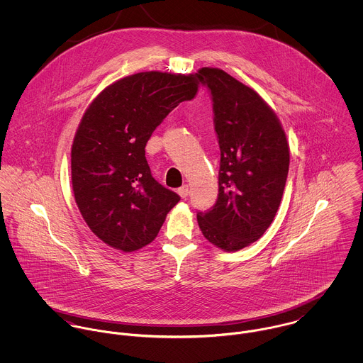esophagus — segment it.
Listing matches in <instances>:
<instances>
[{
	"mask_svg": "<svg viewBox=\"0 0 363 363\" xmlns=\"http://www.w3.org/2000/svg\"><path fill=\"white\" fill-rule=\"evenodd\" d=\"M177 193H179V196H180L182 199H186V197L189 196V186H187V184L182 186L180 189H177Z\"/></svg>",
	"mask_w": 363,
	"mask_h": 363,
	"instance_id": "34e87169",
	"label": "esophagus"
}]
</instances>
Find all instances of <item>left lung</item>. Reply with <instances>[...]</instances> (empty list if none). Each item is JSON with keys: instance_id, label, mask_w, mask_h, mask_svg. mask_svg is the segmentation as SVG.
Returning <instances> with one entry per match:
<instances>
[{"instance_id": "obj_1", "label": "left lung", "mask_w": 363, "mask_h": 363, "mask_svg": "<svg viewBox=\"0 0 363 363\" xmlns=\"http://www.w3.org/2000/svg\"><path fill=\"white\" fill-rule=\"evenodd\" d=\"M213 102L220 150L216 204L199 212L209 243L238 252L259 240L282 200L289 170V145L275 111L259 94L219 68L196 74Z\"/></svg>"}]
</instances>
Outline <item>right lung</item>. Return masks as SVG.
<instances>
[{
	"mask_svg": "<svg viewBox=\"0 0 363 363\" xmlns=\"http://www.w3.org/2000/svg\"><path fill=\"white\" fill-rule=\"evenodd\" d=\"M197 91L194 74L138 72L106 86L85 110L71 148L72 191L86 225L107 246L130 253L150 245L179 203L152 177L145 145Z\"/></svg>",
	"mask_w": 363,
	"mask_h": 363,
	"instance_id": "obj_1",
	"label": "right lung"
}]
</instances>
